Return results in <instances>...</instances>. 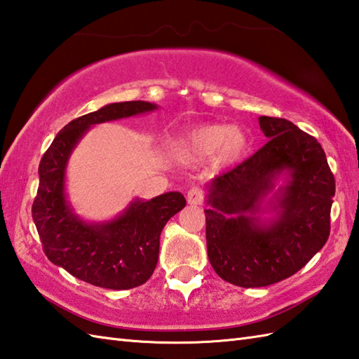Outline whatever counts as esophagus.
I'll return each instance as SVG.
<instances>
[{
  "label": "esophagus",
  "mask_w": 359,
  "mask_h": 359,
  "mask_svg": "<svg viewBox=\"0 0 359 359\" xmlns=\"http://www.w3.org/2000/svg\"><path fill=\"white\" fill-rule=\"evenodd\" d=\"M187 199H188V203H191V205H202V203H203V199H205V196H203V191H202L201 188L193 187V188L188 191Z\"/></svg>",
  "instance_id": "esophagus-1"
}]
</instances>
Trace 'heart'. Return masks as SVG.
Instances as JSON below:
<instances>
[{"instance_id":"1","label":"heart","mask_w":359,"mask_h":359,"mask_svg":"<svg viewBox=\"0 0 359 359\" xmlns=\"http://www.w3.org/2000/svg\"><path fill=\"white\" fill-rule=\"evenodd\" d=\"M248 135L236 125H201L175 143L174 154L180 162L199 163L208 158L212 170H225L245 156Z\"/></svg>"}]
</instances>
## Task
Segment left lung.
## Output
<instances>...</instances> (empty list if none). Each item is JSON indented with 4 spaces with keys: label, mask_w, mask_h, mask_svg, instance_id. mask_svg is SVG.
<instances>
[{
    "label": "left lung",
    "mask_w": 359,
    "mask_h": 359,
    "mask_svg": "<svg viewBox=\"0 0 359 359\" xmlns=\"http://www.w3.org/2000/svg\"><path fill=\"white\" fill-rule=\"evenodd\" d=\"M259 125L269 142L212 179L205 196L210 264L243 288L290 278L325 245L334 196V177L315 137L285 118L262 116ZM265 212L272 217L262 218Z\"/></svg>",
    "instance_id": "left-lung-1"
}]
</instances>
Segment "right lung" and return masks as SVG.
Returning a JSON list of instances; mask_svg holds the SVG:
<instances>
[{
  "mask_svg": "<svg viewBox=\"0 0 359 359\" xmlns=\"http://www.w3.org/2000/svg\"><path fill=\"white\" fill-rule=\"evenodd\" d=\"M154 109L157 104L149 102H121L75 118L57 134L38 166L32 217L44 253L52 264L95 287L129 290L144 284L158 261L160 233L187 201L177 191L151 201L137 197L112 220L86 222L67 201V162L90 126Z\"/></svg>",
  "mask_w": 359,
  "mask_h": 359,
  "instance_id": "1",
  "label": "right lung"
}]
</instances>
